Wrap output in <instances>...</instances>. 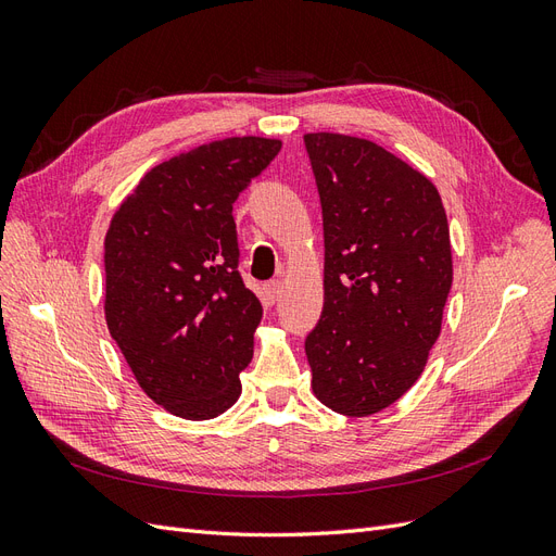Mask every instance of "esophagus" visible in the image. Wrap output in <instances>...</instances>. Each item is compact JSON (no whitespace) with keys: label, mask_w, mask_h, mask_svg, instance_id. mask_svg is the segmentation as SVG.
<instances>
[{"label":"esophagus","mask_w":556,"mask_h":556,"mask_svg":"<svg viewBox=\"0 0 556 556\" xmlns=\"http://www.w3.org/2000/svg\"><path fill=\"white\" fill-rule=\"evenodd\" d=\"M282 294V282L280 280H271L264 285V296H266V304H276Z\"/></svg>","instance_id":"obj_1"}]
</instances>
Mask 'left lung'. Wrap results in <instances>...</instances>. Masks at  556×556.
Wrapping results in <instances>:
<instances>
[{
  "label": "left lung",
  "mask_w": 556,
  "mask_h": 556,
  "mask_svg": "<svg viewBox=\"0 0 556 556\" xmlns=\"http://www.w3.org/2000/svg\"><path fill=\"white\" fill-rule=\"evenodd\" d=\"M323 204L325 308L306 339L313 394L366 417L422 376L452 288V248L435 185L382 146L306 134Z\"/></svg>",
  "instance_id": "8db88e82"
}]
</instances>
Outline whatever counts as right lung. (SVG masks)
Masks as SVG:
<instances>
[{
	"instance_id": "add662e5",
	"label": "right lung",
	"mask_w": 556,
	"mask_h": 556,
	"mask_svg": "<svg viewBox=\"0 0 556 556\" xmlns=\"http://www.w3.org/2000/svg\"><path fill=\"white\" fill-rule=\"evenodd\" d=\"M278 139L231 137L153 166L111 217L104 315L141 390L182 419L241 396L262 304L239 271L231 204Z\"/></svg>"
}]
</instances>
